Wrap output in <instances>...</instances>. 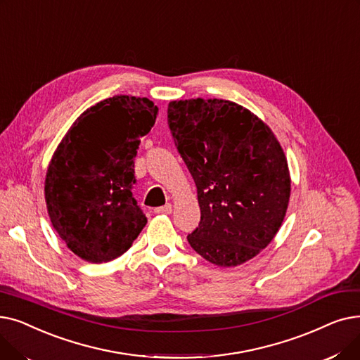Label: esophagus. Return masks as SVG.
I'll use <instances>...</instances> for the list:
<instances>
[{
	"instance_id": "obj_1",
	"label": "esophagus",
	"mask_w": 360,
	"mask_h": 360,
	"mask_svg": "<svg viewBox=\"0 0 360 360\" xmlns=\"http://www.w3.org/2000/svg\"><path fill=\"white\" fill-rule=\"evenodd\" d=\"M155 212L157 214H171V212H173V205L167 203V205H164V207L155 208Z\"/></svg>"
}]
</instances>
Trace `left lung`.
Instances as JSON below:
<instances>
[{
    "label": "left lung",
    "mask_w": 360,
    "mask_h": 360,
    "mask_svg": "<svg viewBox=\"0 0 360 360\" xmlns=\"http://www.w3.org/2000/svg\"><path fill=\"white\" fill-rule=\"evenodd\" d=\"M168 127L198 189L191 246L218 266H237L277 234L290 199L284 152L271 129L224 99L168 104Z\"/></svg>",
    "instance_id": "8db88e82"
}]
</instances>
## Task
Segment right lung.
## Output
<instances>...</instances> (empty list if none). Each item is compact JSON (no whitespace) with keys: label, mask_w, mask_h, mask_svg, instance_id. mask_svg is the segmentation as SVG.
<instances>
[{"label":"right lung","mask_w":360,"mask_h":360,"mask_svg":"<svg viewBox=\"0 0 360 360\" xmlns=\"http://www.w3.org/2000/svg\"><path fill=\"white\" fill-rule=\"evenodd\" d=\"M158 114L148 98L120 95L84 111L54 152L45 179L53 227L79 258L122 256L146 226L133 196L134 157Z\"/></svg>","instance_id":"1"}]
</instances>
